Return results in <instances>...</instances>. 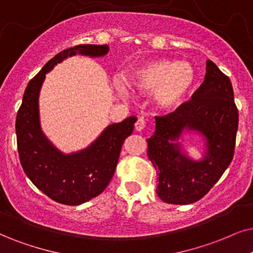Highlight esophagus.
<instances>
[{
	"instance_id": "34e87169",
	"label": "esophagus",
	"mask_w": 253,
	"mask_h": 253,
	"mask_svg": "<svg viewBox=\"0 0 253 253\" xmlns=\"http://www.w3.org/2000/svg\"><path fill=\"white\" fill-rule=\"evenodd\" d=\"M145 127H146V120L143 119V118H140V119L135 123V126H134V128H135L136 132H141V130H143Z\"/></svg>"
}]
</instances>
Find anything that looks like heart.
<instances>
[{
	"label": "heart",
	"mask_w": 253,
	"mask_h": 253,
	"mask_svg": "<svg viewBox=\"0 0 253 253\" xmlns=\"http://www.w3.org/2000/svg\"><path fill=\"white\" fill-rule=\"evenodd\" d=\"M196 83V72L188 62L160 59L146 63L130 77V85L140 93L155 92V100L166 111L176 110Z\"/></svg>",
	"instance_id": "heart-1"
}]
</instances>
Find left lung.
I'll use <instances>...</instances> for the list:
<instances>
[{
  "instance_id": "1",
  "label": "left lung",
  "mask_w": 253,
  "mask_h": 253,
  "mask_svg": "<svg viewBox=\"0 0 253 253\" xmlns=\"http://www.w3.org/2000/svg\"><path fill=\"white\" fill-rule=\"evenodd\" d=\"M233 89L211 60L191 100L165 117H155V132L147 155L159 175L156 194L166 203L190 204L201 200L219 180L233 158L238 111ZM198 133L205 141L201 160L186 155L181 135Z\"/></svg>"
}]
</instances>
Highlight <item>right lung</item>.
<instances>
[{"instance_id": "right-lung-1", "label": "right lung", "mask_w": 253, "mask_h": 253, "mask_svg": "<svg viewBox=\"0 0 253 253\" xmlns=\"http://www.w3.org/2000/svg\"><path fill=\"white\" fill-rule=\"evenodd\" d=\"M108 50L107 44H86L57 53L29 82L16 117L18 155L25 175L42 193L66 206H79L105 190L116 170L121 146L133 132L136 117L108 125L91 145L66 154L42 130L38 104L41 87L46 73L64 59L76 55L97 58L107 55Z\"/></svg>"}]
</instances>
